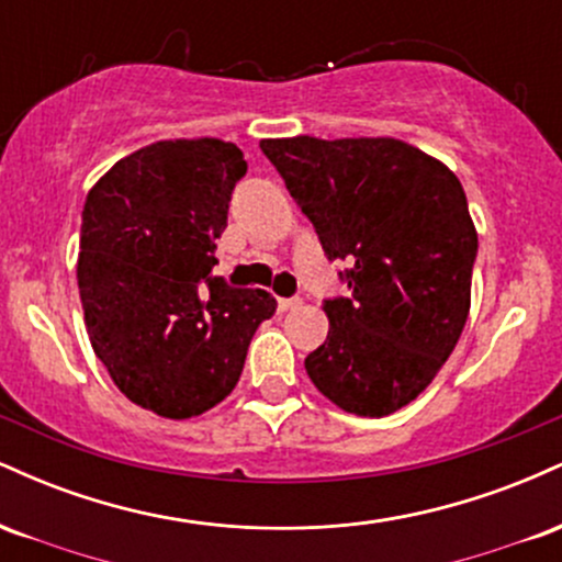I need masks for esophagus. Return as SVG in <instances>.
I'll list each match as a JSON object with an SVG mask.
<instances>
[{"mask_svg":"<svg viewBox=\"0 0 562 562\" xmlns=\"http://www.w3.org/2000/svg\"><path fill=\"white\" fill-rule=\"evenodd\" d=\"M299 306H301L299 295H295V299H280V301H277V308H280V312H290V308H299Z\"/></svg>","mask_w":562,"mask_h":562,"instance_id":"obj_1","label":"esophagus"}]
</instances>
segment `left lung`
Listing matches in <instances>:
<instances>
[{
  "label": "left lung",
  "instance_id": "obj_1",
  "mask_svg": "<svg viewBox=\"0 0 562 562\" xmlns=\"http://www.w3.org/2000/svg\"><path fill=\"white\" fill-rule=\"evenodd\" d=\"M263 156L317 229L348 299L306 357L312 383L359 417L415 402L460 340L479 235L460 179L391 137L261 139Z\"/></svg>",
  "mask_w": 562,
  "mask_h": 562
}]
</instances>
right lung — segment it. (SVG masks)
Wrapping results in <instances>:
<instances>
[{
	"label": "right lung",
	"mask_w": 562,
	"mask_h": 562,
	"mask_svg": "<svg viewBox=\"0 0 562 562\" xmlns=\"http://www.w3.org/2000/svg\"><path fill=\"white\" fill-rule=\"evenodd\" d=\"M245 171L232 142H153L121 158L83 205L76 277L89 340L128 402L169 420L229 396L256 327L277 308L267 290L211 274Z\"/></svg>",
	"instance_id": "obj_1"
}]
</instances>
